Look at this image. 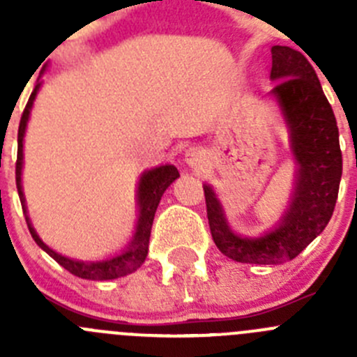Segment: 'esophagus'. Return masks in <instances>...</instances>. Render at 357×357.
Masks as SVG:
<instances>
[{"instance_id":"1","label":"esophagus","mask_w":357,"mask_h":357,"mask_svg":"<svg viewBox=\"0 0 357 357\" xmlns=\"http://www.w3.org/2000/svg\"><path fill=\"white\" fill-rule=\"evenodd\" d=\"M185 162L193 168H202L206 164V151L198 146L189 148V150H185Z\"/></svg>"}]
</instances>
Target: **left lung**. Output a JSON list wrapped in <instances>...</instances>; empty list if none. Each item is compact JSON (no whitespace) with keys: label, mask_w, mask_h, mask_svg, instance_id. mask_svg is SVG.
<instances>
[{"label":"left lung","mask_w":357,"mask_h":357,"mask_svg":"<svg viewBox=\"0 0 357 357\" xmlns=\"http://www.w3.org/2000/svg\"><path fill=\"white\" fill-rule=\"evenodd\" d=\"M270 77L280 80L272 94L284 112L298 164L295 195L286 216L263 238H239L227 225L213 189L204 185L213 241L238 263L282 264L295 259L329 223L342 181L338 125L313 66L304 53L273 46Z\"/></svg>","instance_id":"obj_1"}]
</instances>
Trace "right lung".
Here are the masks:
<instances>
[{"instance_id":"1","label":"right lung","mask_w":357,"mask_h":357,"mask_svg":"<svg viewBox=\"0 0 357 357\" xmlns=\"http://www.w3.org/2000/svg\"><path fill=\"white\" fill-rule=\"evenodd\" d=\"M39 85H36V89L31 91L28 103L23 110L21 121H19L17 130V160H15V184H17V193L21 206H23L24 218H26V225L30 229L31 238L36 239V243L43 248L46 254H50L56 263L64 266L69 273L80 277V279L89 280H110L118 279V277L128 275V273L135 272L141 264L144 263L148 254V243H150V232L151 223H153V216H155L157 206H159L160 197L168 189V185L178 176V169L175 166H159V168L151 169V172L143 173L139 181V188H137V200H139V220H137V229H135L134 239L127 247V250L123 252L118 257H112L109 261H102V263H82V261H73L64 257V255L56 254L50 247H46L43 239L37 236L30 223V218L26 214V206H24L23 189H21V168H23V137L24 128H26L28 116H30V109L33 105L36 94L39 91Z\"/></svg>"}]
</instances>
